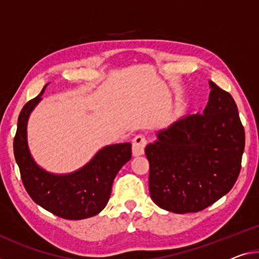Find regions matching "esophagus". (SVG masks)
I'll return each instance as SVG.
<instances>
[{"label": "esophagus", "mask_w": 259, "mask_h": 259, "mask_svg": "<svg viewBox=\"0 0 259 259\" xmlns=\"http://www.w3.org/2000/svg\"><path fill=\"white\" fill-rule=\"evenodd\" d=\"M147 145V140L143 135L139 134L133 139L132 141V153L133 156H140L145 153V147Z\"/></svg>", "instance_id": "1"}]
</instances>
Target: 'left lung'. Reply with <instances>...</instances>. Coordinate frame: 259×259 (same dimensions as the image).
Wrapping results in <instances>:
<instances>
[{"label":"left lung","instance_id":"8db88e82","mask_svg":"<svg viewBox=\"0 0 259 259\" xmlns=\"http://www.w3.org/2000/svg\"><path fill=\"white\" fill-rule=\"evenodd\" d=\"M208 103L156 133L147 145L150 198L169 212L194 213L229 192L241 170L244 128L227 91L209 81Z\"/></svg>","mask_w":259,"mask_h":259}]
</instances>
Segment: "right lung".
Instances as JSON below:
<instances>
[{
    "mask_svg": "<svg viewBox=\"0 0 259 259\" xmlns=\"http://www.w3.org/2000/svg\"><path fill=\"white\" fill-rule=\"evenodd\" d=\"M47 84L37 97L27 102L18 117L14 154L25 190L32 200L67 220L96 215L105 207L118 171L132 157L131 143L103 147L82 168L70 174H52L37 164L27 145V121L41 101Z\"/></svg>",
    "mask_w": 259,
    "mask_h": 259,
    "instance_id": "obj_1",
    "label": "right lung"
}]
</instances>
